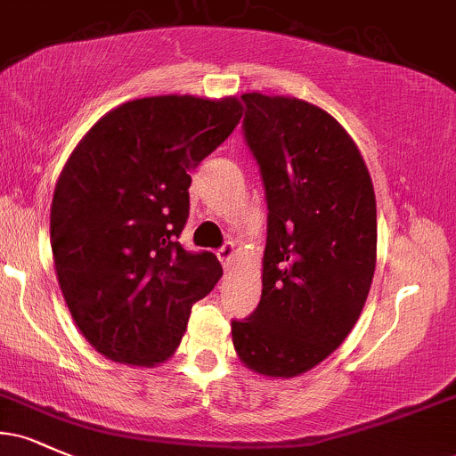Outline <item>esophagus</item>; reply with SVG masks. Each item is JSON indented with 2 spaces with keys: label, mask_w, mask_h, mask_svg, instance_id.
I'll return each mask as SVG.
<instances>
[{
  "label": "esophagus",
  "mask_w": 456,
  "mask_h": 456,
  "mask_svg": "<svg viewBox=\"0 0 456 456\" xmlns=\"http://www.w3.org/2000/svg\"><path fill=\"white\" fill-rule=\"evenodd\" d=\"M216 257L221 259V264L224 265V268H227V265L232 264L233 257H235V244H233V242H227V244H223L221 248L216 250Z\"/></svg>",
  "instance_id": "esophagus-1"
}]
</instances>
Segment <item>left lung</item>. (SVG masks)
Instances as JSON below:
<instances>
[{
    "label": "left lung",
    "instance_id": "1",
    "mask_svg": "<svg viewBox=\"0 0 456 456\" xmlns=\"http://www.w3.org/2000/svg\"><path fill=\"white\" fill-rule=\"evenodd\" d=\"M244 139L268 201L261 300L232 322L244 366L297 378L345 341L378 259L375 191L360 150L332 115L291 96L242 94Z\"/></svg>",
    "mask_w": 456,
    "mask_h": 456
}]
</instances>
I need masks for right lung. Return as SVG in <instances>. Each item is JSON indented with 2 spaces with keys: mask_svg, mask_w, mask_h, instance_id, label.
I'll use <instances>...</instances> for the list:
<instances>
[{
  "mask_svg": "<svg viewBox=\"0 0 456 456\" xmlns=\"http://www.w3.org/2000/svg\"><path fill=\"white\" fill-rule=\"evenodd\" d=\"M240 118L235 96L137 98L102 115L66 160L51 203L53 264L77 328L104 358L165 362L223 276L216 255L177 238L188 174Z\"/></svg>",
  "mask_w": 456,
  "mask_h": 456,
  "instance_id": "obj_1",
  "label": "right lung"
}]
</instances>
